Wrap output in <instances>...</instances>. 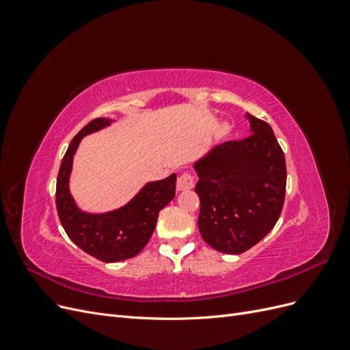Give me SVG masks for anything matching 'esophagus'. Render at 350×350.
<instances>
[{"mask_svg":"<svg viewBox=\"0 0 350 350\" xmlns=\"http://www.w3.org/2000/svg\"><path fill=\"white\" fill-rule=\"evenodd\" d=\"M194 187V175L191 172H185L178 178L176 188L178 191H187V189H191Z\"/></svg>","mask_w":350,"mask_h":350,"instance_id":"esophagus-1","label":"esophagus"}]
</instances>
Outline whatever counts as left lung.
I'll return each instance as SVG.
<instances>
[{
	"instance_id": "left-lung-1",
	"label": "left lung",
	"mask_w": 350,
	"mask_h": 350,
	"mask_svg": "<svg viewBox=\"0 0 350 350\" xmlns=\"http://www.w3.org/2000/svg\"><path fill=\"white\" fill-rule=\"evenodd\" d=\"M251 133L216 146L196 163L198 229L211 248L241 254L276 225L286 193V162L271 126L247 113Z\"/></svg>"
}]
</instances>
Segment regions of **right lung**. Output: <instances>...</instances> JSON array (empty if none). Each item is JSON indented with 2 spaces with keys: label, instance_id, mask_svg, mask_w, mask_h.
Returning a JSON list of instances; mask_svg holds the SVG:
<instances>
[{
  "label": "right lung",
  "instance_id": "add662e5",
  "mask_svg": "<svg viewBox=\"0 0 350 350\" xmlns=\"http://www.w3.org/2000/svg\"><path fill=\"white\" fill-rule=\"evenodd\" d=\"M112 120L94 118L76 134L62 157L57 178L55 203L61 225L68 238L89 256L105 262L122 261L137 256L149 242L159 211L175 197L176 175L147 184L129 204L105 215L80 211L68 191L72 156L86 134L109 125Z\"/></svg>",
  "mask_w": 350,
  "mask_h": 350
}]
</instances>
